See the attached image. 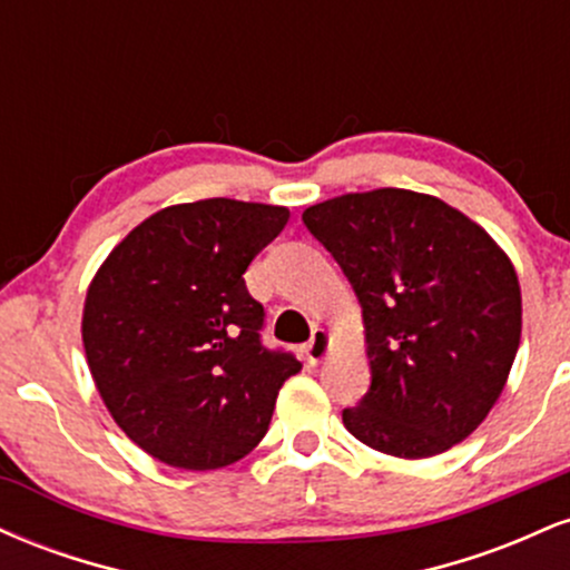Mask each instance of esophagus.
<instances>
[{"instance_id": "esophagus-1", "label": "esophagus", "mask_w": 570, "mask_h": 570, "mask_svg": "<svg viewBox=\"0 0 570 570\" xmlns=\"http://www.w3.org/2000/svg\"><path fill=\"white\" fill-rule=\"evenodd\" d=\"M330 351H332V335H330V332H326V330L313 332L311 343L305 345L307 362H311V364H322L324 358L330 356Z\"/></svg>"}]
</instances>
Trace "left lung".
<instances>
[{"label": "left lung", "mask_w": 570, "mask_h": 570, "mask_svg": "<svg viewBox=\"0 0 570 570\" xmlns=\"http://www.w3.org/2000/svg\"><path fill=\"white\" fill-rule=\"evenodd\" d=\"M362 303L372 385L345 429L372 450L431 458L499 402L522 332L512 259L434 195L381 187L303 212Z\"/></svg>", "instance_id": "1"}]
</instances>
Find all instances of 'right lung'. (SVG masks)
Segmentation results:
<instances>
[{
  "mask_svg": "<svg viewBox=\"0 0 570 570\" xmlns=\"http://www.w3.org/2000/svg\"><path fill=\"white\" fill-rule=\"evenodd\" d=\"M289 208L208 198L160 208L98 267L82 345L115 423L144 453L208 472L252 453L303 364L259 343L265 311L248 263Z\"/></svg>",
  "mask_w": 570,
  "mask_h": 570,
  "instance_id": "obj_1",
  "label": "right lung"
}]
</instances>
